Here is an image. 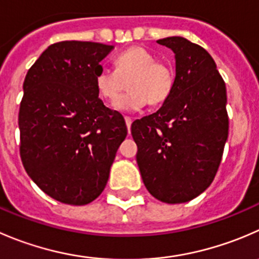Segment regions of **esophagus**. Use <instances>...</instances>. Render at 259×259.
Here are the masks:
<instances>
[{
    "mask_svg": "<svg viewBox=\"0 0 259 259\" xmlns=\"http://www.w3.org/2000/svg\"><path fill=\"white\" fill-rule=\"evenodd\" d=\"M125 122H126V127H127V132H129V134H130V127H132V122H133V120L130 119V117H125Z\"/></svg>",
    "mask_w": 259,
    "mask_h": 259,
    "instance_id": "obj_1",
    "label": "esophagus"
}]
</instances>
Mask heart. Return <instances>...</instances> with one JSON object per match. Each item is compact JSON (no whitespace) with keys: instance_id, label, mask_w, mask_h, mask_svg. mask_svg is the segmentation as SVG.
<instances>
[{"instance_id":"b5f03b06","label":"heart","mask_w":259,"mask_h":259,"mask_svg":"<svg viewBox=\"0 0 259 259\" xmlns=\"http://www.w3.org/2000/svg\"><path fill=\"white\" fill-rule=\"evenodd\" d=\"M116 69L101 66L95 81L101 97L114 101L128 82L130 92L114 102L121 112H137L148 104L159 105L169 97L175 76L165 63L143 47H132L115 59Z\"/></svg>"}]
</instances>
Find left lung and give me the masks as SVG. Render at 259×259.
<instances>
[{"instance_id":"obj_1","label":"left lung","mask_w":259,"mask_h":259,"mask_svg":"<svg viewBox=\"0 0 259 259\" xmlns=\"http://www.w3.org/2000/svg\"><path fill=\"white\" fill-rule=\"evenodd\" d=\"M175 53L176 77L157 112L135 120L137 162L152 196L182 204L214 180L228 139L227 87L211 55L182 36L157 40Z\"/></svg>"}]
</instances>
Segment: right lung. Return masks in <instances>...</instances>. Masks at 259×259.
Instances as JSON below:
<instances>
[{"label": "right lung", "instance_id": "right-lung-1", "mask_svg": "<svg viewBox=\"0 0 259 259\" xmlns=\"http://www.w3.org/2000/svg\"><path fill=\"white\" fill-rule=\"evenodd\" d=\"M112 45L60 41L25 77L20 155L27 175L57 201L87 205L101 195L127 129L99 99L95 76Z\"/></svg>", "mask_w": 259, "mask_h": 259}]
</instances>
